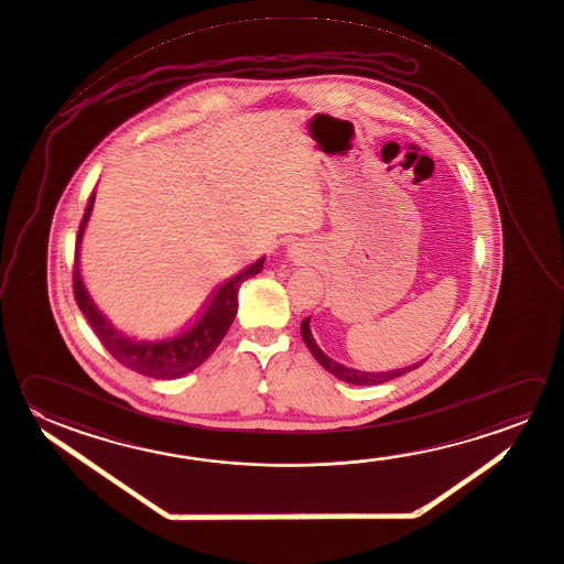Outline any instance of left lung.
<instances>
[{
    "instance_id": "8db88e82",
    "label": "left lung",
    "mask_w": 564,
    "mask_h": 564,
    "mask_svg": "<svg viewBox=\"0 0 564 564\" xmlns=\"http://www.w3.org/2000/svg\"><path fill=\"white\" fill-rule=\"evenodd\" d=\"M300 334H302L304 344H306L307 349L312 351V356L316 358L319 366L326 369V371H329L332 376H336V378L346 381V383H351V386H378V383H386V381H390V379L400 378V376L408 373L411 369L420 368V364H423V361H420V364H413V366H408V368L393 369V371H359V369H351L348 368V366H344V364L334 361V359L328 358V356L319 349L316 339L312 336V329H310V318L302 319Z\"/></svg>"
}]
</instances>
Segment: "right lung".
<instances>
[{
    "mask_svg": "<svg viewBox=\"0 0 564 564\" xmlns=\"http://www.w3.org/2000/svg\"><path fill=\"white\" fill-rule=\"evenodd\" d=\"M95 193L89 196V205L85 208L77 248H75V264H73V294L83 316L91 324L93 332L101 339L105 349L124 368L133 369L141 376L154 379H174L191 373L193 369L203 366L210 354L218 348L228 328L235 322L238 310V290L248 278L257 276L264 267V258H258L254 264L242 270L240 274L230 278L216 288L208 296L205 306L198 312L183 332L161 339H143L127 336L121 329L115 328L99 307L95 306L87 288L83 284L79 272V242L83 230L91 216Z\"/></svg>",
    "mask_w": 564,
    "mask_h": 564,
    "instance_id": "add662e5",
    "label": "right lung"
}]
</instances>
